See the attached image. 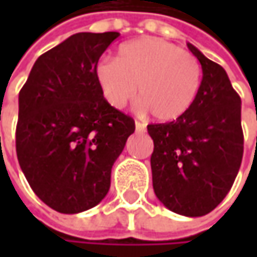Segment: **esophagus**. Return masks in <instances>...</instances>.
Masks as SVG:
<instances>
[{
    "mask_svg": "<svg viewBox=\"0 0 257 257\" xmlns=\"http://www.w3.org/2000/svg\"><path fill=\"white\" fill-rule=\"evenodd\" d=\"M136 132L144 133V132H146V125H144L143 123H140V121H136Z\"/></svg>",
    "mask_w": 257,
    "mask_h": 257,
    "instance_id": "1",
    "label": "esophagus"
}]
</instances>
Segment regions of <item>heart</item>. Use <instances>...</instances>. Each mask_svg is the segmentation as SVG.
I'll use <instances>...</instances> for the list:
<instances>
[{"instance_id":"obj_1","label":"heart","mask_w":257,"mask_h":257,"mask_svg":"<svg viewBox=\"0 0 257 257\" xmlns=\"http://www.w3.org/2000/svg\"><path fill=\"white\" fill-rule=\"evenodd\" d=\"M94 80L105 103L123 108L136 95L140 108L159 121H173L192 108L202 83L196 57L156 37L120 45L115 60L101 58Z\"/></svg>"}]
</instances>
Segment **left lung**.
Listing matches in <instances>:
<instances>
[{"label":"left lung","mask_w":257,"mask_h":257,"mask_svg":"<svg viewBox=\"0 0 257 257\" xmlns=\"http://www.w3.org/2000/svg\"><path fill=\"white\" fill-rule=\"evenodd\" d=\"M202 65L192 108L170 123L149 124L150 159L157 199L172 212L199 217L226 197L243 157L242 101L222 65L190 43Z\"/></svg>","instance_id":"obj_1"}]
</instances>
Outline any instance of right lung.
<instances>
[{
    "mask_svg": "<svg viewBox=\"0 0 257 257\" xmlns=\"http://www.w3.org/2000/svg\"><path fill=\"white\" fill-rule=\"evenodd\" d=\"M118 33H78L37 58L18 95L15 149L27 182L65 214L105 197L134 120L105 103L94 65Z\"/></svg>",
    "mask_w": 257,
    "mask_h": 257,
    "instance_id": "right-lung-1",
    "label": "right lung"
}]
</instances>
